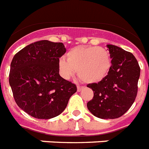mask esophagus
Segmentation results:
<instances>
[{
	"instance_id": "obj_1",
	"label": "esophagus",
	"mask_w": 149,
	"mask_h": 149,
	"mask_svg": "<svg viewBox=\"0 0 149 149\" xmlns=\"http://www.w3.org/2000/svg\"><path fill=\"white\" fill-rule=\"evenodd\" d=\"M82 88H83L82 86H77V91L78 92H81V90L82 89Z\"/></svg>"
}]
</instances>
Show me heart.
<instances>
[{"label": "heart", "mask_w": 149, "mask_h": 149, "mask_svg": "<svg viewBox=\"0 0 149 149\" xmlns=\"http://www.w3.org/2000/svg\"><path fill=\"white\" fill-rule=\"evenodd\" d=\"M111 67V54L102 47H76L67 52V59L61 57L58 61L60 72L63 78L70 79L77 70L79 79L86 83L102 81Z\"/></svg>", "instance_id": "1"}]
</instances>
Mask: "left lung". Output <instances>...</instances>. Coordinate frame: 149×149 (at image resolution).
Listing matches in <instances>:
<instances>
[{
  "mask_svg": "<svg viewBox=\"0 0 149 149\" xmlns=\"http://www.w3.org/2000/svg\"><path fill=\"white\" fill-rule=\"evenodd\" d=\"M111 57L109 72L98 83L88 84L94 97L87 103L88 111L101 119H115L132 106L138 91L140 67L130 52L107 45Z\"/></svg>",
  "mask_w": 149,
  "mask_h": 149,
  "instance_id": "left-lung-1",
  "label": "left lung"
}]
</instances>
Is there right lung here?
<instances>
[{
	"instance_id": "right-lung-1",
	"label": "right lung",
	"mask_w": 149,
	"mask_h": 149,
	"mask_svg": "<svg viewBox=\"0 0 149 149\" xmlns=\"http://www.w3.org/2000/svg\"><path fill=\"white\" fill-rule=\"evenodd\" d=\"M66 52L63 43L42 40L23 47L13 57L9 82L17 105L37 119L61 114L77 86L60 76L58 61Z\"/></svg>"
}]
</instances>
